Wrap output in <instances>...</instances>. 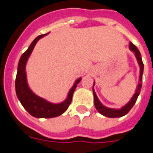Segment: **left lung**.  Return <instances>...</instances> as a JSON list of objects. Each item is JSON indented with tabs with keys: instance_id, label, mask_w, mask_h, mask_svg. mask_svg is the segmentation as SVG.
<instances>
[{
	"instance_id": "8db88e82",
	"label": "left lung",
	"mask_w": 153,
	"mask_h": 153,
	"mask_svg": "<svg viewBox=\"0 0 153 153\" xmlns=\"http://www.w3.org/2000/svg\"><path fill=\"white\" fill-rule=\"evenodd\" d=\"M129 49L132 51V53H134L135 56L137 58V63L139 65L140 67V76H139V82L137 86V89L135 91L134 95L132 96V97L130 99V100L124 105L123 107L120 108H108L103 105L102 103L100 102V100L98 99L97 96L96 94L95 90H94V85H95V81L93 83V97H94V105H95L96 108L98 112H100V114L105 116L106 117H109V118H117V117H124L127 114L128 112H129L130 109L132 108V106L135 105V103L137 101V99L140 93V89H141V82H142V75H143V72H144V64L142 61V59L140 57V53L138 50V48L136 46L130 42L129 44Z\"/></svg>"
}]
</instances>
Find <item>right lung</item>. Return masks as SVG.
<instances>
[{
  "mask_svg": "<svg viewBox=\"0 0 153 153\" xmlns=\"http://www.w3.org/2000/svg\"><path fill=\"white\" fill-rule=\"evenodd\" d=\"M47 34L48 33L40 35L36 37L29 45L28 49L21 55L17 66V73L15 80L16 93L18 100H20L22 106L25 108V109L31 116L36 118H52L63 114L70 105L73 93L78 83L81 80V77H79L76 80L73 87L68 91L66 99L60 103L49 102L48 100L39 97L32 91L27 81L25 70L26 64L36 45V42Z\"/></svg>",
  "mask_w": 153,
  "mask_h": 153,
  "instance_id": "add662e5",
  "label": "right lung"
}]
</instances>
